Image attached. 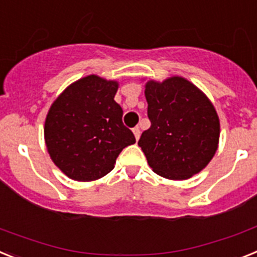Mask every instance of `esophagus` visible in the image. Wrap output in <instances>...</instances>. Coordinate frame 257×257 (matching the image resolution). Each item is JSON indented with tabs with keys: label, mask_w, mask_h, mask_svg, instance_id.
I'll list each match as a JSON object with an SVG mask.
<instances>
[{
	"label": "esophagus",
	"mask_w": 257,
	"mask_h": 257,
	"mask_svg": "<svg viewBox=\"0 0 257 257\" xmlns=\"http://www.w3.org/2000/svg\"><path fill=\"white\" fill-rule=\"evenodd\" d=\"M133 135H135L136 140H140V136H141V131H140V128L138 126H136V128H133Z\"/></svg>",
	"instance_id": "34e87169"
}]
</instances>
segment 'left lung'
Masks as SVG:
<instances>
[{"label":"left lung","instance_id":"8db88e82","mask_svg":"<svg viewBox=\"0 0 257 257\" xmlns=\"http://www.w3.org/2000/svg\"><path fill=\"white\" fill-rule=\"evenodd\" d=\"M151 126L138 146L156 175L182 181L199 173L215 156L220 119L212 102L181 76L145 84Z\"/></svg>","mask_w":257,"mask_h":257}]
</instances>
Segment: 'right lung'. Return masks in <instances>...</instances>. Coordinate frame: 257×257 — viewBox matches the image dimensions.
Returning a JSON list of instances; mask_svg holds the SVG:
<instances>
[{
  "label": "right lung",
  "instance_id": "right-lung-1",
  "mask_svg": "<svg viewBox=\"0 0 257 257\" xmlns=\"http://www.w3.org/2000/svg\"><path fill=\"white\" fill-rule=\"evenodd\" d=\"M119 82L97 75L67 86L48 111L44 136L48 153L71 180L95 181L110 173L122 149L136 144L113 101Z\"/></svg>",
  "mask_w": 257,
  "mask_h": 257
}]
</instances>
